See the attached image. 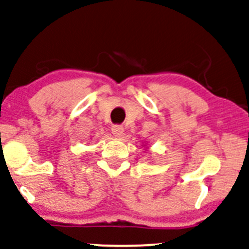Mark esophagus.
Here are the masks:
<instances>
[{"label": "esophagus", "mask_w": 249, "mask_h": 249, "mask_svg": "<svg viewBox=\"0 0 249 249\" xmlns=\"http://www.w3.org/2000/svg\"><path fill=\"white\" fill-rule=\"evenodd\" d=\"M111 131H112V134L117 138H121L123 136V133H124V128L121 125H113L112 127H111Z\"/></svg>", "instance_id": "1"}]
</instances>
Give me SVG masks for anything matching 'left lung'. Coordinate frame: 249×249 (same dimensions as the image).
Listing matches in <instances>:
<instances>
[{
	"label": "left lung",
	"mask_w": 249,
	"mask_h": 249,
	"mask_svg": "<svg viewBox=\"0 0 249 249\" xmlns=\"http://www.w3.org/2000/svg\"><path fill=\"white\" fill-rule=\"evenodd\" d=\"M144 146H146V145H144Z\"/></svg>",
	"instance_id": "8db88e82"
}]
</instances>
